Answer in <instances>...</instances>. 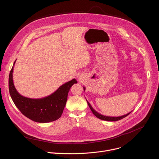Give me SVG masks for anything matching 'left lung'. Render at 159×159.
Wrapping results in <instances>:
<instances>
[{
	"label": "left lung",
	"instance_id": "obj_1",
	"mask_svg": "<svg viewBox=\"0 0 159 159\" xmlns=\"http://www.w3.org/2000/svg\"><path fill=\"white\" fill-rule=\"evenodd\" d=\"M84 91H85V88L84 87ZM86 101H87V100H86ZM87 104H88V105H89V107H90V110L92 111V112H93V114H94V115L97 118H98L99 119L102 120H104V121H116L120 120H121V119H123V118H124L126 117L128 115H129L130 113L131 112H128V114H126V115H123V116H117V117L104 116V115H101V114H99V112H98L96 110H94V109H93V107H92V106L90 105V104L87 101Z\"/></svg>",
	"mask_w": 159,
	"mask_h": 159
}]
</instances>
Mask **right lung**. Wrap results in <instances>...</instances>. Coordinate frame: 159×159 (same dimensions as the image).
Returning <instances> with one entry per match:
<instances>
[{
	"mask_svg": "<svg viewBox=\"0 0 159 159\" xmlns=\"http://www.w3.org/2000/svg\"><path fill=\"white\" fill-rule=\"evenodd\" d=\"M14 63L9 77L11 97L19 110L29 119L38 123H48L60 118L66 105L68 93L71 87L77 83L75 79L61 85L50 96L40 99H31L21 96L14 85L12 73Z\"/></svg>",
	"mask_w": 159,
	"mask_h": 159,
	"instance_id": "1",
	"label": "right lung"
}]
</instances>
